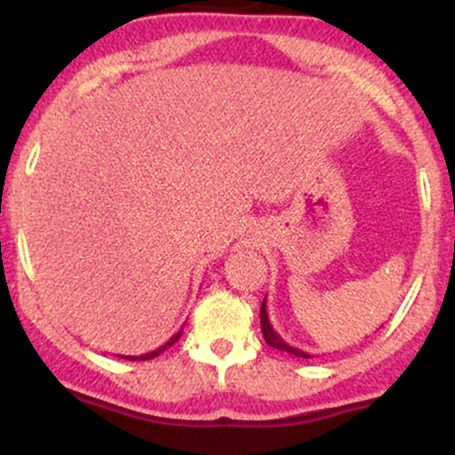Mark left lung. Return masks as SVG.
<instances>
[{
	"instance_id": "left-lung-1",
	"label": "left lung",
	"mask_w": 455,
	"mask_h": 455,
	"mask_svg": "<svg viewBox=\"0 0 455 455\" xmlns=\"http://www.w3.org/2000/svg\"><path fill=\"white\" fill-rule=\"evenodd\" d=\"M260 329H263V338H265V342L269 344V347L278 348V351H284V353H289V355H295V357H304V359H310L312 357L310 353L299 351V348H295V347H291V344H286L278 336V333H275V329L271 327V323H269L267 306H265V299H263V304H260Z\"/></svg>"
}]
</instances>
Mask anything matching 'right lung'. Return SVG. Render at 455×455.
Instances as JSON below:
<instances>
[{
  "instance_id": "1",
  "label": "right lung",
  "mask_w": 455,
  "mask_h": 455,
  "mask_svg": "<svg viewBox=\"0 0 455 455\" xmlns=\"http://www.w3.org/2000/svg\"><path fill=\"white\" fill-rule=\"evenodd\" d=\"M180 336H181V329L180 331L175 333L173 338H169V340H166L164 344H162L160 348H156V351H151V353H145V355H119V357H124V359H130V362H145V359H154V357H158L160 353H164L166 348L169 347H173V344L180 340Z\"/></svg>"
}]
</instances>
